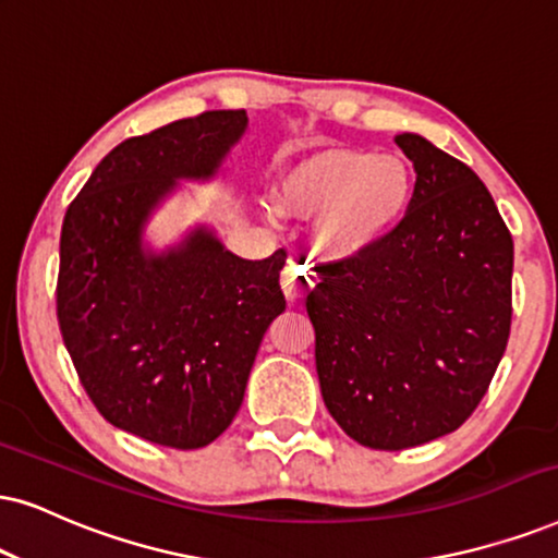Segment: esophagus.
<instances>
[{
  "label": "esophagus",
  "instance_id": "obj_1",
  "mask_svg": "<svg viewBox=\"0 0 558 558\" xmlns=\"http://www.w3.org/2000/svg\"><path fill=\"white\" fill-rule=\"evenodd\" d=\"M280 288H283L286 299L291 303L303 299L308 288H312V278H308L306 267H301L299 263H295V259H291V263H288V267L283 270V278H280Z\"/></svg>",
  "mask_w": 558,
  "mask_h": 558
}]
</instances>
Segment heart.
<instances>
[{"label": "heart", "instance_id": "1", "mask_svg": "<svg viewBox=\"0 0 558 558\" xmlns=\"http://www.w3.org/2000/svg\"><path fill=\"white\" fill-rule=\"evenodd\" d=\"M414 172L399 154L335 146L308 154L280 174L278 208L316 216L312 242L327 259H357L407 216Z\"/></svg>", "mask_w": 558, "mask_h": 558}]
</instances>
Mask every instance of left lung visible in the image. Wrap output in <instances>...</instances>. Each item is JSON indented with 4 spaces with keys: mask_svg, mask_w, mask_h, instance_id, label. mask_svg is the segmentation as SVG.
<instances>
[{
    "mask_svg": "<svg viewBox=\"0 0 558 558\" xmlns=\"http://www.w3.org/2000/svg\"><path fill=\"white\" fill-rule=\"evenodd\" d=\"M393 141L417 172L407 216L368 255L316 267L306 295L324 404L376 450L461 427L512 319V236L489 190L420 133Z\"/></svg>",
    "mask_w": 558,
    "mask_h": 558,
    "instance_id": "left-lung-1",
    "label": "left lung"
}]
</instances>
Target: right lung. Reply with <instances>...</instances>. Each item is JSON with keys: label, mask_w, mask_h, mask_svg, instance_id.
Segmentation results:
<instances>
[{"label": "right lung", "mask_w": 558, "mask_h": 558, "mask_svg": "<svg viewBox=\"0 0 558 558\" xmlns=\"http://www.w3.org/2000/svg\"><path fill=\"white\" fill-rule=\"evenodd\" d=\"M210 110L118 144L63 216L56 312L84 391L110 425L157 446L214 442L244 401L259 342L286 312V252L242 259L208 223L154 250L146 227L210 182L246 133Z\"/></svg>", "instance_id": "right-lung-1"}]
</instances>
